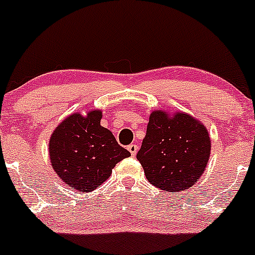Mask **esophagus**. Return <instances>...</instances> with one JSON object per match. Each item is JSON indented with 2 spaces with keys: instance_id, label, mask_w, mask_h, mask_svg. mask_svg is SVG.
Returning a JSON list of instances; mask_svg holds the SVG:
<instances>
[{
  "instance_id": "esophagus-1",
  "label": "esophagus",
  "mask_w": 255,
  "mask_h": 255,
  "mask_svg": "<svg viewBox=\"0 0 255 255\" xmlns=\"http://www.w3.org/2000/svg\"><path fill=\"white\" fill-rule=\"evenodd\" d=\"M128 149L130 151L131 156H136V153H137V149H138V146L135 145V143H131V145L128 146Z\"/></svg>"
}]
</instances>
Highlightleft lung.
I'll use <instances>...</instances> for the list:
<instances>
[{
  "instance_id": "obj_1",
  "label": "left lung",
  "mask_w": 255,
  "mask_h": 255,
  "mask_svg": "<svg viewBox=\"0 0 255 255\" xmlns=\"http://www.w3.org/2000/svg\"><path fill=\"white\" fill-rule=\"evenodd\" d=\"M210 149L206 128L193 117L179 113L169 118L157 110L149 115L136 158L152 185L174 193L198 182L209 162Z\"/></svg>"
}]
</instances>
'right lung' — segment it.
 <instances>
[{
    "label": "right lung",
    "mask_w": 255,
    "mask_h": 255,
    "mask_svg": "<svg viewBox=\"0 0 255 255\" xmlns=\"http://www.w3.org/2000/svg\"><path fill=\"white\" fill-rule=\"evenodd\" d=\"M102 113L86 118L72 114L52 132L50 161L55 172L72 189L91 193L106 182L118 162L131 156L114 135L101 125Z\"/></svg>",
    "instance_id": "right-lung-1"
}]
</instances>
